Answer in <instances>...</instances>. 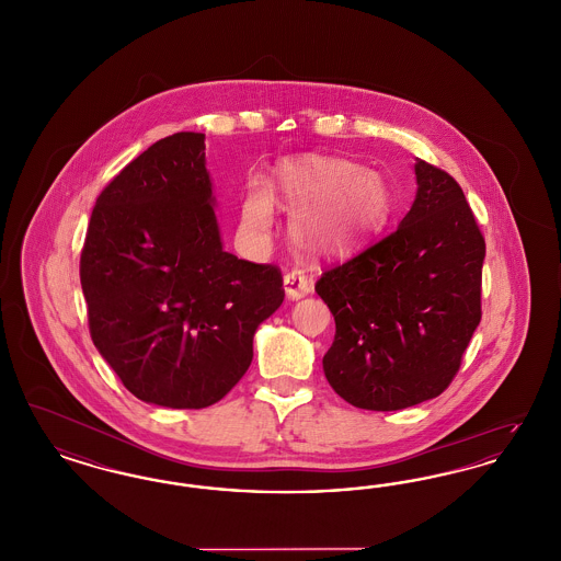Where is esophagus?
<instances>
[{
  "instance_id": "1",
  "label": "esophagus",
  "mask_w": 561,
  "mask_h": 561,
  "mask_svg": "<svg viewBox=\"0 0 561 561\" xmlns=\"http://www.w3.org/2000/svg\"><path fill=\"white\" fill-rule=\"evenodd\" d=\"M284 290H286V296H288L290 300H298V298L311 294L313 284H311V279H307L300 271H293V273H286V275H284Z\"/></svg>"
}]
</instances>
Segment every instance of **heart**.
I'll use <instances>...</instances> for the list:
<instances>
[{
  "mask_svg": "<svg viewBox=\"0 0 561 561\" xmlns=\"http://www.w3.org/2000/svg\"><path fill=\"white\" fill-rule=\"evenodd\" d=\"M273 197L290 210L288 236L305 254H332L366 240L385 222L391 197L382 176L355 161L298 158L282 161L273 191L252 179L241 204V233L261 241L273 225Z\"/></svg>",
  "mask_w": 561,
  "mask_h": 561,
  "instance_id": "heart-1",
  "label": "heart"
}]
</instances>
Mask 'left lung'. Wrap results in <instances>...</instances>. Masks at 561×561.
<instances>
[{
    "label": "left lung",
    "instance_id": "obj_1",
    "mask_svg": "<svg viewBox=\"0 0 561 561\" xmlns=\"http://www.w3.org/2000/svg\"><path fill=\"white\" fill-rule=\"evenodd\" d=\"M416 197L400 227L316 284L336 321L323 355L330 387L389 412L448 389L481 320L485 241L453 176L416 160Z\"/></svg>",
    "mask_w": 561,
    "mask_h": 561
}]
</instances>
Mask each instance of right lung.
I'll return each mask as SVG.
<instances>
[{
    "instance_id": "right-lung-1",
    "label": "right lung",
    "mask_w": 561,
    "mask_h": 561,
    "mask_svg": "<svg viewBox=\"0 0 561 561\" xmlns=\"http://www.w3.org/2000/svg\"><path fill=\"white\" fill-rule=\"evenodd\" d=\"M206 134L165 136L96 199L80 261L94 347L138 400L208 408L284 302L282 271L222 250Z\"/></svg>"
}]
</instances>
